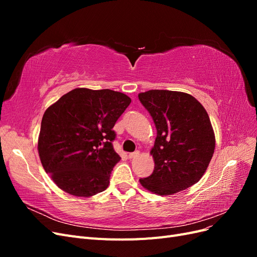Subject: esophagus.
Returning <instances> with one entry per match:
<instances>
[{
  "label": "esophagus",
  "instance_id": "esophagus-1",
  "mask_svg": "<svg viewBox=\"0 0 257 257\" xmlns=\"http://www.w3.org/2000/svg\"><path fill=\"white\" fill-rule=\"evenodd\" d=\"M139 155V151L137 150V151H134V152H132V153H128V158L130 159H135V158H137Z\"/></svg>",
  "mask_w": 257,
  "mask_h": 257
}]
</instances>
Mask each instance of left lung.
Returning a JSON list of instances; mask_svg holds the SVG:
<instances>
[{"label":"left lung","mask_w":257,"mask_h":257,"mask_svg":"<svg viewBox=\"0 0 257 257\" xmlns=\"http://www.w3.org/2000/svg\"><path fill=\"white\" fill-rule=\"evenodd\" d=\"M138 98L157 127L150 152L154 170L139 182L161 196L186 190L204 176L214 152V132L206 109L195 97L178 91L150 90Z\"/></svg>","instance_id":"8db88e82"}]
</instances>
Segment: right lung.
I'll return each mask as SVG.
<instances>
[{
    "mask_svg": "<svg viewBox=\"0 0 257 257\" xmlns=\"http://www.w3.org/2000/svg\"><path fill=\"white\" fill-rule=\"evenodd\" d=\"M130 104L121 92L77 88L47 108L38 154L61 190L90 197L108 188L111 170L121 160L112 147V127Z\"/></svg>",
    "mask_w": 257,
    "mask_h": 257,
    "instance_id": "right-lung-1",
    "label": "right lung"
}]
</instances>
